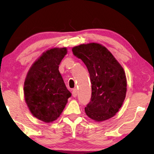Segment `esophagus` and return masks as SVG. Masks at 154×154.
Segmentation results:
<instances>
[{"instance_id":"1","label":"esophagus","mask_w":154,"mask_h":154,"mask_svg":"<svg viewBox=\"0 0 154 154\" xmlns=\"http://www.w3.org/2000/svg\"><path fill=\"white\" fill-rule=\"evenodd\" d=\"M77 90L76 88L75 89H73L72 90V95L73 97H76L77 96Z\"/></svg>"}]
</instances>
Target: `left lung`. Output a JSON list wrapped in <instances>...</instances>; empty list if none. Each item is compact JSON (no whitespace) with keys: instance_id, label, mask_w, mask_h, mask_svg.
<instances>
[{"instance_id":"1","label":"left lung","mask_w":154,"mask_h":154,"mask_svg":"<svg viewBox=\"0 0 154 154\" xmlns=\"http://www.w3.org/2000/svg\"><path fill=\"white\" fill-rule=\"evenodd\" d=\"M72 51L83 62L90 73L92 95L85 107V113L97 122L113 117L126 97L127 83L123 68L100 44H82L74 47Z\"/></svg>"}]
</instances>
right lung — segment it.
I'll return each mask as SVG.
<instances>
[{"mask_svg":"<svg viewBox=\"0 0 154 154\" xmlns=\"http://www.w3.org/2000/svg\"><path fill=\"white\" fill-rule=\"evenodd\" d=\"M66 53V48L45 51L31 66L24 82L25 100L30 112L47 123L60 116L71 96L58 70Z\"/></svg>","mask_w":154,"mask_h":154,"instance_id":"1","label":"right lung"}]
</instances>
